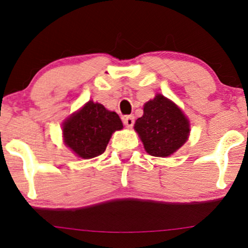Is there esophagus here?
<instances>
[{"label":"esophagus","mask_w":248,"mask_h":248,"mask_svg":"<svg viewBox=\"0 0 248 248\" xmlns=\"http://www.w3.org/2000/svg\"><path fill=\"white\" fill-rule=\"evenodd\" d=\"M122 121H124V124L126 126L127 128H132L134 126V116L133 115H127V116H124V119H122Z\"/></svg>","instance_id":"obj_1"}]
</instances>
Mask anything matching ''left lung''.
<instances>
[{"instance_id":"8db88e82","label":"left lung","mask_w":248,"mask_h":248,"mask_svg":"<svg viewBox=\"0 0 248 248\" xmlns=\"http://www.w3.org/2000/svg\"><path fill=\"white\" fill-rule=\"evenodd\" d=\"M146 152L156 157H168L186 143L190 124L177 105L162 94L143 106V115L134 124Z\"/></svg>"}]
</instances>
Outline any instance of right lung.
<instances>
[{
    "instance_id": "right-lung-1",
    "label": "right lung",
    "mask_w": 248,
    "mask_h": 248,
    "mask_svg": "<svg viewBox=\"0 0 248 248\" xmlns=\"http://www.w3.org/2000/svg\"><path fill=\"white\" fill-rule=\"evenodd\" d=\"M121 119L92 100L62 124V136L67 147L81 158H93L106 150L110 136L122 129Z\"/></svg>"
}]
</instances>
